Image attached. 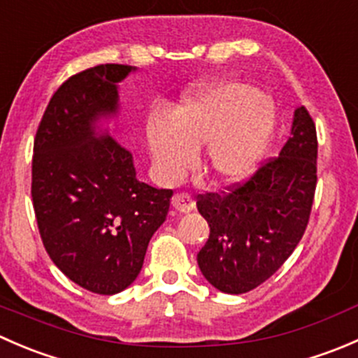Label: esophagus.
Instances as JSON below:
<instances>
[{"mask_svg": "<svg viewBox=\"0 0 358 358\" xmlns=\"http://www.w3.org/2000/svg\"><path fill=\"white\" fill-rule=\"evenodd\" d=\"M171 206L180 213H190L196 208V202H194L192 197L187 196V194H176L171 199Z\"/></svg>", "mask_w": 358, "mask_h": 358, "instance_id": "esophagus-1", "label": "esophagus"}]
</instances>
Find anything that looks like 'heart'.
Instances as JSON below:
<instances>
[{
	"mask_svg": "<svg viewBox=\"0 0 358 358\" xmlns=\"http://www.w3.org/2000/svg\"><path fill=\"white\" fill-rule=\"evenodd\" d=\"M275 106L256 86L222 81L187 96L169 119L147 126V143L157 171L176 180L204 147V171L213 183L248 182L265 159L275 133Z\"/></svg>",
	"mask_w": 358,
	"mask_h": 358,
	"instance_id": "obj_1",
	"label": "heart"
}]
</instances>
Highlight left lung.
Here are the masks:
<instances>
[{
    "mask_svg": "<svg viewBox=\"0 0 358 358\" xmlns=\"http://www.w3.org/2000/svg\"><path fill=\"white\" fill-rule=\"evenodd\" d=\"M315 185L317 131L301 106L279 157L232 192L197 201L209 225L208 243L197 255L204 279L227 294H243L270 279L305 234Z\"/></svg>",
    "mask_w": 358,
    "mask_h": 358,
    "instance_id": "left-lung-1",
    "label": "left lung"
}]
</instances>
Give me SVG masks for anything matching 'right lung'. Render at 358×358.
<instances>
[{
    "mask_svg": "<svg viewBox=\"0 0 358 358\" xmlns=\"http://www.w3.org/2000/svg\"><path fill=\"white\" fill-rule=\"evenodd\" d=\"M133 72L102 64L69 78L34 140L31 194L43 244L72 282L96 294L131 286L173 196L136 178L109 128L121 110L119 83Z\"/></svg>",
    "mask_w": 358,
    "mask_h": 358,
    "instance_id": "1",
    "label": "right lung"
}]
</instances>
